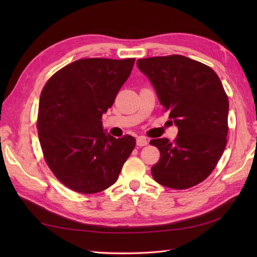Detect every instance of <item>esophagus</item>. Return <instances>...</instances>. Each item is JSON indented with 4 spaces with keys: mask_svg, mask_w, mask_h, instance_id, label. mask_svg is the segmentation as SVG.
<instances>
[{
    "mask_svg": "<svg viewBox=\"0 0 257 257\" xmlns=\"http://www.w3.org/2000/svg\"><path fill=\"white\" fill-rule=\"evenodd\" d=\"M147 145H148V139H147L146 137H144V136H141V137L137 138V146L145 147Z\"/></svg>",
    "mask_w": 257,
    "mask_h": 257,
    "instance_id": "1",
    "label": "esophagus"
}]
</instances>
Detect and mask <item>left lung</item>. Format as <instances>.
Here are the masks:
<instances>
[{
	"label": "left lung",
	"instance_id": "obj_1",
	"mask_svg": "<svg viewBox=\"0 0 257 257\" xmlns=\"http://www.w3.org/2000/svg\"><path fill=\"white\" fill-rule=\"evenodd\" d=\"M137 65L179 128L173 141L150 140L160 151V160L151 168L152 177L167 188H192L210 176L225 149L226 92L214 70L189 57L141 58Z\"/></svg>",
	"mask_w": 257,
	"mask_h": 257
}]
</instances>
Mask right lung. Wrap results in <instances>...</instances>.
I'll return each instance as SVG.
<instances>
[{
  "label": "right lung",
  "mask_w": 257,
  "mask_h": 257,
  "mask_svg": "<svg viewBox=\"0 0 257 257\" xmlns=\"http://www.w3.org/2000/svg\"><path fill=\"white\" fill-rule=\"evenodd\" d=\"M135 58L78 59L47 80L38 105L43 156L65 187L98 193L117 181L136 139L102 132L101 117L128 79Z\"/></svg>",
  "instance_id": "right-lung-1"
}]
</instances>
